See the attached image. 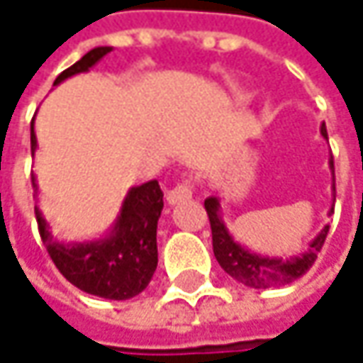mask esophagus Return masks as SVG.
<instances>
[{
    "label": "esophagus",
    "instance_id": "obj_1",
    "mask_svg": "<svg viewBox=\"0 0 363 363\" xmlns=\"http://www.w3.org/2000/svg\"><path fill=\"white\" fill-rule=\"evenodd\" d=\"M191 197H193V184L186 179V181L179 182L177 186H172V189L168 191L166 201L170 203V205H179V203L189 201Z\"/></svg>",
    "mask_w": 363,
    "mask_h": 363
}]
</instances>
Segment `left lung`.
Returning a JSON list of instances; mask_svg holds the SVG:
<instances>
[{
  "label": "left lung",
  "instance_id": "left-lung-1",
  "mask_svg": "<svg viewBox=\"0 0 363 363\" xmlns=\"http://www.w3.org/2000/svg\"><path fill=\"white\" fill-rule=\"evenodd\" d=\"M320 135L329 141L325 123L320 127ZM329 166L330 172H333V193H335V166H333V156H330ZM220 209H222V205H220L218 197H207L205 199V211H207V218H209V224H211L213 255H216L220 267L224 269L230 277H234L236 281L245 284L248 288L267 289L275 288V286H286V284L296 281L316 261V255L320 252V248L325 245V238L329 234V225H325L316 234V238L310 242L308 250L302 252V255H296V257L284 259V257L257 255V252H250L248 248H245L240 242L234 240V236L225 228ZM330 213H333V207H330Z\"/></svg>",
  "mask_w": 363,
  "mask_h": 363
}]
</instances>
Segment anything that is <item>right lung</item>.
<instances>
[{
    "instance_id": "add662e5",
    "label": "right lung",
    "mask_w": 363,
    "mask_h": 363,
    "mask_svg": "<svg viewBox=\"0 0 363 363\" xmlns=\"http://www.w3.org/2000/svg\"><path fill=\"white\" fill-rule=\"evenodd\" d=\"M111 47H96L84 55L77 63L57 75L55 86L75 74L94 67ZM30 150L36 152L34 118L30 123ZM34 193H38L33 174ZM164 193L158 181H147L131 186L123 199L117 220L111 232L88 242H59L53 238L49 224L38 207H34L38 232L47 246L55 267L75 288L106 300H129L141 294L154 277L158 267L156 232L164 207Z\"/></svg>"
}]
</instances>
